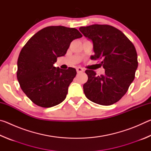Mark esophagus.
<instances>
[{"label":"esophagus","instance_id":"34e87169","mask_svg":"<svg viewBox=\"0 0 151 151\" xmlns=\"http://www.w3.org/2000/svg\"><path fill=\"white\" fill-rule=\"evenodd\" d=\"M76 72L77 73H83L84 72V69L81 67H77L76 68Z\"/></svg>","mask_w":151,"mask_h":151}]
</instances>
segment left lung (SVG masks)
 I'll list each match as a JSON object with an SVG mask.
<instances>
[{
    "instance_id": "obj_1",
    "label": "left lung",
    "mask_w": 151,
    "mask_h": 151,
    "mask_svg": "<svg viewBox=\"0 0 151 151\" xmlns=\"http://www.w3.org/2000/svg\"><path fill=\"white\" fill-rule=\"evenodd\" d=\"M93 40L92 60L102 59L104 75L86 70L88 81L83 85L86 98L101 105H111L123 96L133 81L138 66L134 45L116 28L108 24H93L79 28Z\"/></svg>"
}]
</instances>
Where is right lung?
Wrapping results in <instances>:
<instances>
[{"mask_svg": "<svg viewBox=\"0 0 151 151\" xmlns=\"http://www.w3.org/2000/svg\"><path fill=\"white\" fill-rule=\"evenodd\" d=\"M83 37L75 28L45 27L34 35L22 47L17 61V76L20 88L37 105L48 108L65 100L76 69L53 66L64 56L73 40Z\"/></svg>", "mask_w": 151, "mask_h": 151, "instance_id": "obj_1", "label": "right lung"}]
</instances>
